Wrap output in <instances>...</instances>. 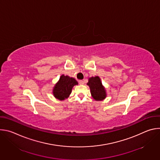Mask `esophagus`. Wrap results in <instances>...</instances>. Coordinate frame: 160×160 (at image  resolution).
<instances>
[{
  "label": "esophagus",
  "mask_w": 160,
  "mask_h": 160,
  "mask_svg": "<svg viewBox=\"0 0 160 160\" xmlns=\"http://www.w3.org/2000/svg\"><path fill=\"white\" fill-rule=\"evenodd\" d=\"M79 84L80 85H83L84 84V82L83 80H79Z\"/></svg>",
  "instance_id": "1"
}]
</instances>
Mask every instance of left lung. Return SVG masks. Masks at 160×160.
<instances>
[{
  "label": "left lung",
  "instance_id": "8db88e82",
  "mask_svg": "<svg viewBox=\"0 0 160 160\" xmlns=\"http://www.w3.org/2000/svg\"><path fill=\"white\" fill-rule=\"evenodd\" d=\"M87 85L90 90L91 96L96 101H101L107 97L106 90L98 76L88 78Z\"/></svg>",
  "mask_w": 160,
  "mask_h": 160
}]
</instances>
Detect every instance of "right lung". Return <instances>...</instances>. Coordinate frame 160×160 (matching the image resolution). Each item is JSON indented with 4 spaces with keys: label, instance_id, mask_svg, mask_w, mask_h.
Wrapping results in <instances>:
<instances>
[{
    "label": "right lung",
    "instance_id": "right-lung-1",
    "mask_svg": "<svg viewBox=\"0 0 160 160\" xmlns=\"http://www.w3.org/2000/svg\"><path fill=\"white\" fill-rule=\"evenodd\" d=\"M77 85L78 82L74 78L62 75L53 87L52 94L56 99L64 101L70 97L73 87Z\"/></svg>",
    "mask_w": 160,
    "mask_h": 160
}]
</instances>
